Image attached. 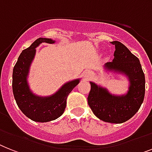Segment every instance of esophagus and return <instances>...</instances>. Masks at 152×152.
I'll return each mask as SVG.
<instances>
[{
  "mask_svg": "<svg viewBox=\"0 0 152 152\" xmlns=\"http://www.w3.org/2000/svg\"><path fill=\"white\" fill-rule=\"evenodd\" d=\"M83 76H84V77H85V80H88L89 78H91V74L89 71H84Z\"/></svg>",
  "mask_w": 152,
  "mask_h": 152,
  "instance_id": "1",
  "label": "esophagus"
}]
</instances>
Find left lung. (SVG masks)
Masks as SVG:
<instances>
[{
	"label": "left lung",
	"instance_id": "1",
	"mask_svg": "<svg viewBox=\"0 0 152 152\" xmlns=\"http://www.w3.org/2000/svg\"><path fill=\"white\" fill-rule=\"evenodd\" d=\"M116 50L112 62L104 65L106 71L125 75L129 81L128 91L124 95H114L90 81L91 90L88 103L99 120L111 124H122L130 120L141 107L145 92V74L139 59L118 41H113Z\"/></svg>",
	"mask_w": 152,
	"mask_h": 152
}]
</instances>
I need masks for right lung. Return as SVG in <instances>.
<instances>
[{
  "mask_svg": "<svg viewBox=\"0 0 152 152\" xmlns=\"http://www.w3.org/2000/svg\"><path fill=\"white\" fill-rule=\"evenodd\" d=\"M42 42L54 43V40L39 38L18 56L12 74V89L15 99L21 111L33 121L46 123L62 115L67 105V98L80 82V78L68 81L50 96L35 95L30 89L28 76L37 46Z\"/></svg>",
  "mask_w": 152,
  "mask_h": 152,
  "instance_id": "right-lung-1",
  "label": "right lung"
}]
</instances>
